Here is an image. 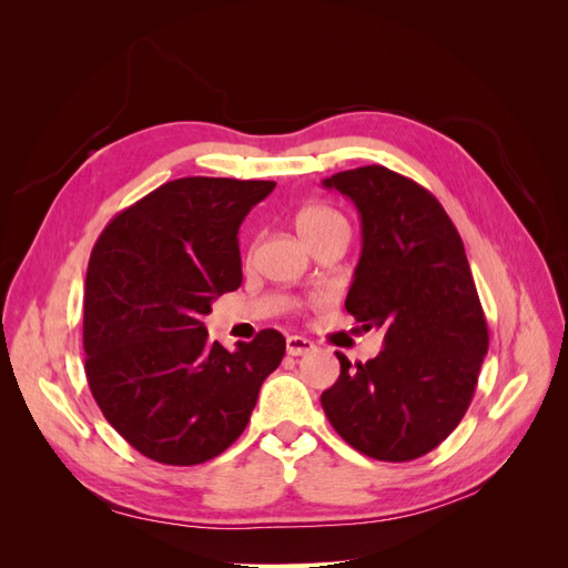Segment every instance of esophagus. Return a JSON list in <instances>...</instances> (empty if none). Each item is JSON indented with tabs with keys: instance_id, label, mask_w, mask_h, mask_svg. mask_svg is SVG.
Listing matches in <instances>:
<instances>
[{
	"instance_id": "34e87169",
	"label": "esophagus",
	"mask_w": 568,
	"mask_h": 568,
	"mask_svg": "<svg viewBox=\"0 0 568 568\" xmlns=\"http://www.w3.org/2000/svg\"><path fill=\"white\" fill-rule=\"evenodd\" d=\"M311 351H315V343L311 338H303V336H288L286 338V353L288 355L296 357V355H305Z\"/></svg>"
}]
</instances>
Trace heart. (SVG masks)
Listing matches in <instances>:
<instances>
[{"instance_id": "heart-1", "label": "heart", "mask_w": 568, "mask_h": 568, "mask_svg": "<svg viewBox=\"0 0 568 568\" xmlns=\"http://www.w3.org/2000/svg\"><path fill=\"white\" fill-rule=\"evenodd\" d=\"M296 230L303 236V242L311 246L326 234L348 230V222L338 211L329 209V205L311 203V205H303V209L296 213Z\"/></svg>"}]
</instances>
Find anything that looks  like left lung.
I'll return each instance as SVG.
<instances>
[{
    "label": "left lung",
    "instance_id": "obj_1",
    "mask_svg": "<svg viewBox=\"0 0 568 568\" xmlns=\"http://www.w3.org/2000/svg\"><path fill=\"white\" fill-rule=\"evenodd\" d=\"M348 196L363 220V253L346 311L384 351L341 363L322 393L336 434L382 462L417 459L448 438L467 412L488 353L462 236L438 199L384 165L343 170L322 182Z\"/></svg>",
    "mask_w": 568,
    "mask_h": 568
}]
</instances>
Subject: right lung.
Returning a JSON list of instances; mask_svg holds the SVG:
<instances>
[{
  "label": "right lung",
  "mask_w": 568,
  "mask_h": 568,
  "mask_svg": "<svg viewBox=\"0 0 568 568\" xmlns=\"http://www.w3.org/2000/svg\"><path fill=\"white\" fill-rule=\"evenodd\" d=\"M265 180L182 178L118 213L84 277V374L106 422L144 457L194 467L244 434L286 341L257 332L236 351L203 315L242 284L239 227Z\"/></svg>",
  "instance_id": "add662e5"
}]
</instances>
